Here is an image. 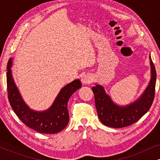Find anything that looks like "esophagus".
I'll use <instances>...</instances> for the list:
<instances>
[{"label":"esophagus","mask_w":160,"mask_h":160,"mask_svg":"<svg viewBox=\"0 0 160 160\" xmlns=\"http://www.w3.org/2000/svg\"><path fill=\"white\" fill-rule=\"evenodd\" d=\"M92 76L89 74H85L82 77V82L84 84H89L92 82Z\"/></svg>","instance_id":"1"}]
</instances>
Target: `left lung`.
<instances>
[{
  "instance_id": "left-lung-1",
  "label": "left lung",
  "mask_w": 160,
  "mask_h": 160,
  "mask_svg": "<svg viewBox=\"0 0 160 160\" xmlns=\"http://www.w3.org/2000/svg\"><path fill=\"white\" fill-rule=\"evenodd\" d=\"M150 60L152 78L149 84L141 97L129 106H119L113 103L99 84L92 88L98 117L102 124L113 128H124L135 123L149 110L154 99L157 79L156 70L151 58Z\"/></svg>"
}]
</instances>
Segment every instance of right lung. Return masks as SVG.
I'll list each match as a JSON object with an SVG mask.
<instances>
[{
	"label": "right lung",
	"instance_id": "obj_1",
	"mask_svg": "<svg viewBox=\"0 0 160 160\" xmlns=\"http://www.w3.org/2000/svg\"><path fill=\"white\" fill-rule=\"evenodd\" d=\"M12 58H10L6 73L8 98L11 106L19 119L28 128L41 133L54 134L62 131L69 122L68 101L72 94L81 88L82 83L80 81L76 79L63 87L48 110L37 112L30 110L23 101L12 78Z\"/></svg>",
	"mask_w": 160,
	"mask_h": 160
}]
</instances>
